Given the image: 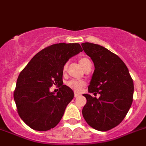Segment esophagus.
I'll list each match as a JSON object with an SVG mask.
<instances>
[{
    "instance_id": "1",
    "label": "esophagus",
    "mask_w": 146,
    "mask_h": 146,
    "mask_svg": "<svg viewBox=\"0 0 146 146\" xmlns=\"http://www.w3.org/2000/svg\"><path fill=\"white\" fill-rule=\"evenodd\" d=\"M78 96H80V94H78V93H77V92H75V93H74V97L75 98H77V97H78Z\"/></svg>"
}]
</instances>
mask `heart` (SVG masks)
<instances>
[{
	"label": "heart",
	"mask_w": 146,
	"mask_h": 146,
	"mask_svg": "<svg viewBox=\"0 0 146 146\" xmlns=\"http://www.w3.org/2000/svg\"><path fill=\"white\" fill-rule=\"evenodd\" d=\"M90 62V61L89 60V59H87V58L84 57L81 58V59H79V63H80V64L82 65V67L83 68H84V66H85L86 64H87V62ZM67 68H68V63H66L64 65V67H63V70L65 71L66 70H67ZM67 85L69 87H70L72 90L76 91V92H79V91L82 90V87L85 86V82H83V81L82 80H75V79H72V80H70L67 82Z\"/></svg>",
	"instance_id": "1"
}]
</instances>
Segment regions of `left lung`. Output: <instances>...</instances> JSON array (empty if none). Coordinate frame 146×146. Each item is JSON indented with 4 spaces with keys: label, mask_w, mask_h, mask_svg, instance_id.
<instances>
[{
    "label": "left lung",
    "mask_w": 146,
    "mask_h": 146,
    "mask_svg": "<svg viewBox=\"0 0 146 146\" xmlns=\"http://www.w3.org/2000/svg\"><path fill=\"white\" fill-rule=\"evenodd\" d=\"M84 51L94 63L95 70L82 115L89 126L98 131L113 129L126 117L133 101L134 83L129 70L118 56L101 45L82 43Z\"/></svg>",
    "instance_id": "left-lung-1"
}]
</instances>
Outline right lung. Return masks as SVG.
<instances>
[{
	"mask_svg": "<svg viewBox=\"0 0 146 146\" xmlns=\"http://www.w3.org/2000/svg\"><path fill=\"white\" fill-rule=\"evenodd\" d=\"M82 51L78 43H58L40 50L20 72L14 100L20 118L31 129L44 131L59 123L68 104L74 97L71 89L63 84V67ZM53 84L60 86L50 92Z\"/></svg>",
	"mask_w": 146,
	"mask_h": 146,
	"instance_id": "right-lung-1",
	"label": "right lung"
}]
</instances>
